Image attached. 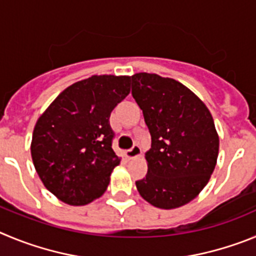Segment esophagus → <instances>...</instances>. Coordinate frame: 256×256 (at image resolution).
Masks as SVG:
<instances>
[{
	"label": "esophagus",
	"instance_id": "34e87169",
	"mask_svg": "<svg viewBox=\"0 0 256 256\" xmlns=\"http://www.w3.org/2000/svg\"><path fill=\"white\" fill-rule=\"evenodd\" d=\"M126 154H128V158H130V160L138 158V156H142V148H140L139 145H134L130 150L126 152Z\"/></svg>",
	"mask_w": 256,
	"mask_h": 256
}]
</instances>
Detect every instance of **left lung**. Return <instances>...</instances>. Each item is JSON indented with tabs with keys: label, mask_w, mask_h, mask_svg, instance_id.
Here are the masks:
<instances>
[{
	"label": "left lung",
	"mask_w": 256,
	"mask_h": 256,
	"mask_svg": "<svg viewBox=\"0 0 256 256\" xmlns=\"http://www.w3.org/2000/svg\"><path fill=\"white\" fill-rule=\"evenodd\" d=\"M134 100L152 136L148 174L136 181L144 200L160 209L182 206L206 188L217 164L220 138L206 106L181 82L156 74L131 76Z\"/></svg>",
	"instance_id": "8db88e82"
}]
</instances>
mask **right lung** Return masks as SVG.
Listing matches in <instances>:
<instances>
[{
    "mask_svg": "<svg viewBox=\"0 0 256 256\" xmlns=\"http://www.w3.org/2000/svg\"><path fill=\"white\" fill-rule=\"evenodd\" d=\"M131 76L93 75L74 82L40 114L32 158L43 185L68 206L104 194L121 158L112 149L110 116L130 93Z\"/></svg>",
    "mask_w": 256,
    "mask_h": 256,
    "instance_id": "add662e5",
    "label": "right lung"
}]
</instances>
